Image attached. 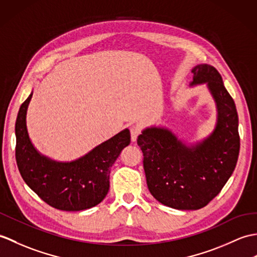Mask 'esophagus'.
<instances>
[{
    "mask_svg": "<svg viewBox=\"0 0 257 257\" xmlns=\"http://www.w3.org/2000/svg\"><path fill=\"white\" fill-rule=\"evenodd\" d=\"M141 134V128L138 126V124H135L130 128V136H131V140L136 141L138 136Z\"/></svg>",
    "mask_w": 257,
    "mask_h": 257,
    "instance_id": "1",
    "label": "esophagus"
}]
</instances>
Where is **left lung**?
<instances>
[{
    "mask_svg": "<svg viewBox=\"0 0 257 257\" xmlns=\"http://www.w3.org/2000/svg\"><path fill=\"white\" fill-rule=\"evenodd\" d=\"M190 86L206 83L217 107V123L200 142L186 146L168 128H146L137 139L148 188L161 204L197 210L216 197L233 173L240 152L238 117L222 77L209 64L192 70Z\"/></svg>",
    "mask_w": 257,
    "mask_h": 257,
    "instance_id": "8db88e82",
    "label": "left lung"
}]
</instances>
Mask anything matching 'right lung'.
<instances>
[{"label": "right lung", "instance_id": "right-lung-1", "mask_svg": "<svg viewBox=\"0 0 257 257\" xmlns=\"http://www.w3.org/2000/svg\"><path fill=\"white\" fill-rule=\"evenodd\" d=\"M33 92L22 104L15 123L16 163L23 180L48 205L64 211H80L98 205L109 190L110 168L130 143L124 129L84 157L58 162L37 151L29 139L26 114Z\"/></svg>", "mask_w": 257, "mask_h": 257}]
</instances>
